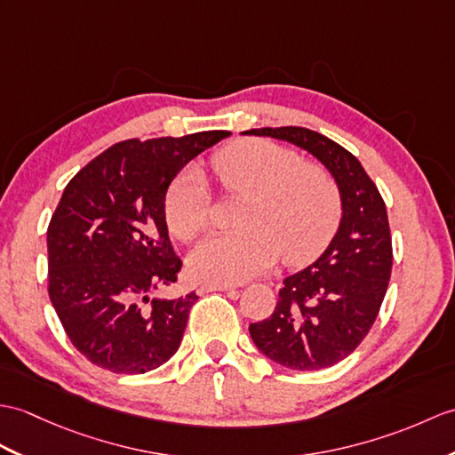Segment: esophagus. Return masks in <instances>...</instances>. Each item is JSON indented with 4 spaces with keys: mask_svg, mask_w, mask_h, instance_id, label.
<instances>
[{
    "mask_svg": "<svg viewBox=\"0 0 455 455\" xmlns=\"http://www.w3.org/2000/svg\"><path fill=\"white\" fill-rule=\"evenodd\" d=\"M199 291L202 292H213V291L227 292V291H235V287H232V284H220V283H205L199 287Z\"/></svg>",
    "mask_w": 455,
    "mask_h": 455,
    "instance_id": "1",
    "label": "esophagus"
}]
</instances>
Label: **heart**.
Returning <instances> with one entry per match:
<instances>
[{
	"instance_id": "b5f03b06",
	"label": "heart",
	"mask_w": 455,
	"mask_h": 455,
	"mask_svg": "<svg viewBox=\"0 0 455 455\" xmlns=\"http://www.w3.org/2000/svg\"><path fill=\"white\" fill-rule=\"evenodd\" d=\"M227 194L246 196L236 225L197 244L188 258L192 277L205 283H242L283 258L304 266L330 244L341 219V194L323 166L304 163L289 147L267 140H240L213 158ZM168 230L192 240L209 223V196L196 168L180 172L164 196Z\"/></svg>"
}]
</instances>
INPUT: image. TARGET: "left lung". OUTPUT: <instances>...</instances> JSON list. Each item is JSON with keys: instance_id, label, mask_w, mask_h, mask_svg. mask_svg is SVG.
Segmentation results:
<instances>
[{"instance_id": "obj_1", "label": "left lung", "mask_w": 455, "mask_h": 455, "mask_svg": "<svg viewBox=\"0 0 455 455\" xmlns=\"http://www.w3.org/2000/svg\"><path fill=\"white\" fill-rule=\"evenodd\" d=\"M289 141L331 172L341 194V223L312 266L283 281L275 310L250 323L259 351L292 371L333 366L371 331L392 275V235L376 184L355 155L325 135L284 125L242 132Z\"/></svg>"}]
</instances>
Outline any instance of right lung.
<instances>
[{
	"label": "right lung",
	"mask_w": 455,
	"mask_h": 455,
	"mask_svg": "<svg viewBox=\"0 0 455 455\" xmlns=\"http://www.w3.org/2000/svg\"><path fill=\"white\" fill-rule=\"evenodd\" d=\"M228 135L116 143L63 189L48 225V294L73 347L92 364L145 374L178 351L197 294L151 299L182 267L164 196L194 156Z\"/></svg>",
	"instance_id": "right-lung-1"
}]
</instances>
